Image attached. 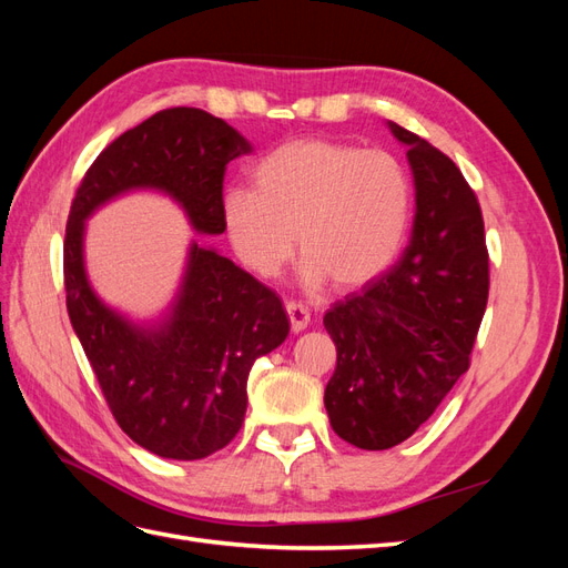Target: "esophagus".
<instances>
[{
  "label": "esophagus",
  "instance_id": "1",
  "mask_svg": "<svg viewBox=\"0 0 568 568\" xmlns=\"http://www.w3.org/2000/svg\"><path fill=\"white\" fill-rule=\"evenodd\" d=\"M286 315H288V322H291V332H294V334L303 332L305 326L311 324V311H307L305 305H301L296 301L286 303Z\"/></svg>",
  "mask_w": 568,
  "mask_h": 568
}]
</instances>
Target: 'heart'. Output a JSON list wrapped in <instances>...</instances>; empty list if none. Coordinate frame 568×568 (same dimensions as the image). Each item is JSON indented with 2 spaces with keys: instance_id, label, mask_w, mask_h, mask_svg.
Wrapping results in <instances>:
<instances>
[{
  "instance_id": "b5f03b06",
  "label": "heart",
  "mask_w": 568,
  "mask_h": 568,
  "mask_svg": "<svg viewBox=\"0 0 568 568\" xmlns=\"http://www.w3.org/2000/svg\"><path fill=\"white\" fill-rule=\"evenodd\" d=\"M251 178L253 189L222 196V222L257 277H277L298 244L307 284L348 291L379 277L405 242L412 182L386 149L303 136L272 149Z\"/></svg>"
}]
</instances>
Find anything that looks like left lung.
I'll return each instance as SVG.
<instances>
[{
  "label": "left lung",
  "mask_w": 568,
  "mask_h": 568,
  "mask_svg": "<svg viewBox=\"0 0 568 568\" xmlns=\"http://www.w3.org/2000/svg\"><path fill=\"white\" fill-rule=\"evenodd\" d=\"M388 128L407 146L415 175L409 246L379 280L324 315L336 343L326 415L363 450L407 440L469 369L490 286L474 189L443 151L398 123Z\"/></svg>",
  "instance_id": "left-lung-1"
}]
</instances>
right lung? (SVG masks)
<instances>
[{
    "instance_id": "obj_1",
    "label": "right lung",
    "mask_w": 568,
    "mask_h": 568,
    "mask_svg": "<svg viewBox=\"0 0 568 568\" xmlns=\"http://www.w3.org/2000/svg\"><path fill=\"white\" fill-rule=\"evenodd\" d=\"M251 144L201 109L159 111L99 153L68 213L65 307L118 426L149 453L203 459L239 434L253 363L284 343L280 296L215 248L192 244L178 303L140 329L97 298L82 263L84 220L130 189L173 196L201 234H222L227 163Z\"/></svg>"
}]
</instances>
